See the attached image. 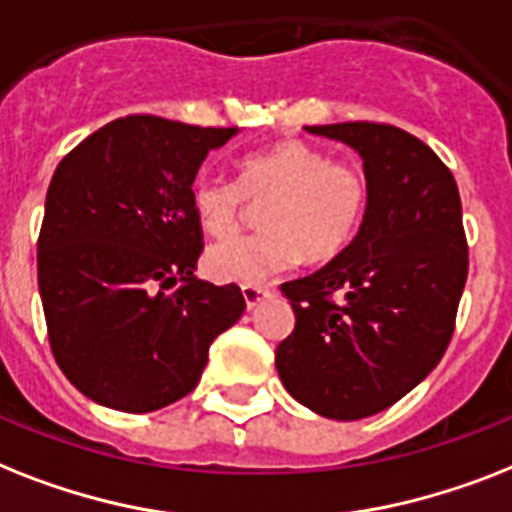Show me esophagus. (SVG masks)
Here are the masks:
<instances>
[{
  "instance_id": "esophagus-1",
  "label": "esophagus",
  "mask_w": 512,
  "mask_h": 512,
  "mask_svg": "<svg viewBox=\"0 0 512 512\" xmlns=\"http://www.w3.org/2000/svg\"><path fill=\"white\" fill-rule=\"evenodd\" d=\"M242 294H244V302H247V307L252 310V307L260 305L265 297H270V294H273V286L247 284V286H242Z\"/></svg>"
}]
</instances>
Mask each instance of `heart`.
<instances>
[{"label": "heart", "instance_id": "obj_1", "mask_svg": "<svg viewBox=\"0 0 512 512\" xmlns=\"http://www.w3.org/2000/svg\"><path fill=\"white\" fill-rule=\"evenodd\" d=\"M247 201L269 205L260 235L226 237L210 244L205 270L226 284H263L270 276L307 263H328L350 247L363 226L371 181L352 162L334 160L299 139L252 152L239 165V181L197 176L191 207L207 234L225 236L238 225Z\"/></svg>", "mask_w": 512, "mask_h": 512}]
</instances>
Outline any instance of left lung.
I'll return each mask as SVG.
<instances>
[{"label": "left lung", "mask_w": 512, "mask_h": 512, "mask_svg": "<svg viewBox=\"0 0 512 512\" xmlns=\"http://www.w3.org/2000/svg\"><path fill=\"white\" fill-rule=\"evenodd\" d=\"M305 131L360 152L371 202L342 255L281 284L297 323L276 368L297 402L357 421L402 400L447 352L468 278L463 207L450 168L402 128L355 120Z\"/></svg>", "instance_id": "left-lung-1"}]
</instances>
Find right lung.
<instances>
[{"instance_id":"right-lung-1","label":"right lung","mask_w":512,"mask_h":512,"mask_svg":"<svg viewBox=\"0 0 512 512\" xmlns=\"http://www.w3.org/2000/svg\"><path fill=\"white\" fill-rule=\"evenodd\" d=\"M236 131L128 115L54 170L39 292L54 360L89 400L123 413L181 400L242 318L239 286L194 278L205 244L191 207L199 165Z\"/></svg>"}]
</instances>
